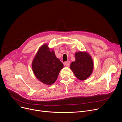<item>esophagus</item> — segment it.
<instances>
[{
    "mask_svg": "<svg viewBox=\"0 0 122 122\" xmlns=\"http://www.w3.org/2000/svg\"><path fill=\"white\" fill-rule=\"evenodd\" d=\"M65 65L67 67H69L70 65V61H67L65 62Z\"/></svg>",
    "mask_w": 122,
    "mask_h": 122,
    "instance_id": "1",
    "label": "esophagus"
}]
</instances>
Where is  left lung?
<instances>
[{
  "label": "left lung",
  "mask_w": 122,
  "mask_h": 122,
  "mask_svg": "<svg viewBox=\"0 0 122 122\" xmlns=\"http://www.w3.org/2000/svg\"><path fill=\"white\" fill-rule=\"evenodd\" d=\"M75 58V61L71 64V69L79 80H86L93 71V62L92 58L86 53L82 52L76 53Z\"/></svg>",
  "instance_id": "left-lung-1"
}]
</instances>
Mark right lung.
<instances>
[{"mask_svg": "<svg viewBox=\"0 0 122 122\" xmlns=\"http://www.w3.org/2000/svg\"><path fill=\"white\" fill-rule=\"evenodd\" d=\"M32 66L36 78L41 82L49 85L57 80L63 64L56 58L54 52L50 51L48 46L45 44L37 53Z\"/></svg>", "mask_w": 122, "mask_h": 122, "instance_id": "right-lung-1", "label": "right lung"}]
</instances>
